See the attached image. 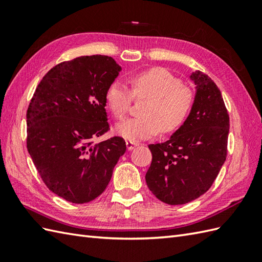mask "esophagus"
<instances>
[{
	"mask_svg": "<svg viewBox=\"0 0 262 262\" xmlns=\"http://www.w3.org/2000/svg\"><path fill=\"white\" fill-rule=\"evenodd\" d=\"M140 145L138 143H135V142H132V141H126V146H127V149L128 151H132V149H134L136 146Z\"/></svg>",
	"mask_w": 262,
	"mask_h": 262,
	"instance_id": "34e87169",
	"label": "esophagus"
}]
</instances>
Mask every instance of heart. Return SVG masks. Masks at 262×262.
Instances as JSON below:
<instances>
[{"label":"heart","mask_w":262,"mask_h":262,"mask_svg":"<svg viewBox=\"0 0 262 262\" xmlns=\"http://www.w3.org/2000/svg\"><path fill=\"white\" fill-rule=\"evenodd\" d=\"M132 93L116 81L105 92V102L117 119L125 118L132 103V96L145 98L142 117L119 122L116 133L128 141H142L163 133L177 130L190 113L193 93L181 81L164 69H152L130 77Z\"/></svg>","instance_id":"heart-1"}]
</instances>
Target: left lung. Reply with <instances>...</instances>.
<instances>
[{"mask_svg": "<svg viewBox=\"0 0 262 262\" xmlns=\"http://www.w3.org/2000/svg\"><path fill=\"white\" fill-rule=\"evenodd\" d=\"M189 79L196 86L187 119L168 141L148 145L147 187L169 205L190 203L204 194L226 160L230 118L220 89L200 71Z\"/></svg>", "mask_w": 262, "mask_h": 262, "instance_id": "1", "label": "left lung"}]
</instances>
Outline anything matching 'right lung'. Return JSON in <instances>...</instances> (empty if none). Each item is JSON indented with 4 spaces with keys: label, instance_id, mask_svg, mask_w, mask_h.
Returning a JSON list of instances; mask_svg holds the SVG:
<instances>
[{
    "label": "right lung",
    "instance_id": "1",
    "mask_svg": "<svg viewBox=\"0 0 262 262\" xmlns=\"http://www.w3.org/2000/svg\"><path fill=\"white\" fill-rule=\"evenodd\" d=\"M113 57H77L42 77L27 111V147L49 190L74 204L100 196L126 152L121 137L93 144L109 129L105 92L121 71Z\"/></svg>",
    "mask_w": 262,
    "mask_h": 262
}]
</instances>
